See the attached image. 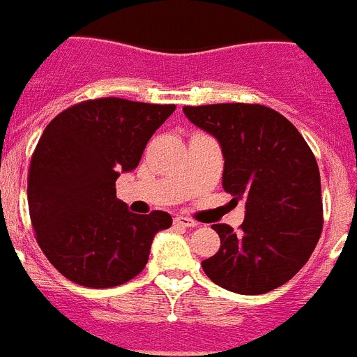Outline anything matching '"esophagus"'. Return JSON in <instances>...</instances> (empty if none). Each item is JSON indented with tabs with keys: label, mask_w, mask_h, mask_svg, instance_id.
<instances>
[{
	"label": "esophagus",
	"mask_w": 357,
	"mask_h": 357,
	"mask_svg": "<svg viewBox=\"0 0 357 357\" xmlns=\"http://www.w3.org/2000/svg\"><path fill=\"white\" fill-rule=\"evenodd\" d=\"M173 222H175L176 225L185 227V229H193V227H197V222H195V220H191V218H185V216H175V220H173Z\"/></svg>",
	"instance_id": "obj_1"
}]
</instances>
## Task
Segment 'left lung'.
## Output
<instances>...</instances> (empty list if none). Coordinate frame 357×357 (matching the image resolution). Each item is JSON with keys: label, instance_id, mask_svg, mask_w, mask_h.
<instances>
[{"label": "left lung", "instance_id": "1", "mask_svg": "<svg viewBox=\"0 0 357 357\" xmlns=\"http://www.w3.org/2000/svg\"><path fill=\"white\" fill-rule=\"evenodd\" d=\"M195 127L220 143L223 189L245 204L236 234L213 225L220 250L202 261L214 284L261 295L286 284L313 254L321 234L320 172L301 132L282 114L254 103L184 107Z\"/></svg>", "mask_w": 357, "mask_h": 357}]
</instances>
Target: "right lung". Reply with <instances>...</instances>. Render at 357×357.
I'll return each mask as SVG.
<instances>
[{
  "label": "right lung",
  "instance_id": "add662e5",
  "mask_svg": "<svg viewBox=\"0 0 357 357\" xmlns=\"http://www.w3.org/2000/svg\"><path fill=\"white\" fill-rule=\"evenodd\" d=\"M175 105L102 98L69 107L44 128L31 155L28 207L50 263L87 288H112L148 263L151 241L172 227L164 211L130 213L116 197Z\"/></svg>",
  "mask_w": 357,
  "mask_h": 357
}]
</instances>
